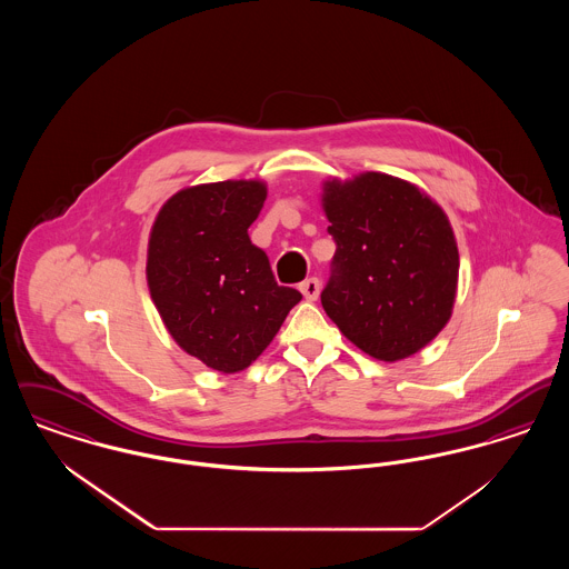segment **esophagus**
I'll return each mask as SVG.
<instances>
[{
  "mask_svg": "<svg viewBox=\"0 0 569 569\" xmlns=\"http://www.w3.org/2000/svg\"><path fill=\"white\" fill-rule=\"evenodd\" d=\"M300 292L307 300H316L320 297V279L318 277H309L300 283Z\"/></svg>",
  "mask_w": 569,
  "mask_h": 569,
  "instance_id": "esophagus-1",
  "label": "esophagus"
}]
</instances>
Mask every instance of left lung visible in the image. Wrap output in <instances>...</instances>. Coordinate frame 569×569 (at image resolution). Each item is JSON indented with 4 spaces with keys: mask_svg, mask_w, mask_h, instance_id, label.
I'll list each match as a JSON object with an SVG mask.
<instances>
[{
    "mask_svg": "<svg viewBox=\"0 0 569 569\" xmlns=\"http://www.w3.org/2000/svg\"><path fill=\"white\" fill-rule=\"evenodd\" d=\"M337 244L322 290L328 318L362 352L395 362L448 325L459 249L441 207L403 179L365 172L325 183Z\"/></svg>",
    "mask_w": 569,
    "mask_h": 569,
    "instance_id": "1",
    "label": "left lung"
}]
</instances>
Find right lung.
Segmentation results:
<instances>
[{"instance_id":"obj_1","label":"right lung","mask_w":569,"mask_h":569,"mask_svg":"<svg viewBox=\"0 0 569 569\" xmlns=\"http://www.w3.org/2000/svg\"><path fill=\"white\" fill-rule=\"evenodd\" d=\"M267 186L219 181L177 191L158 213L147 253L149 292L172 339L221 373L267 350L302 295L279 286L247 228Z\"/></svg>"}]
</instances>
